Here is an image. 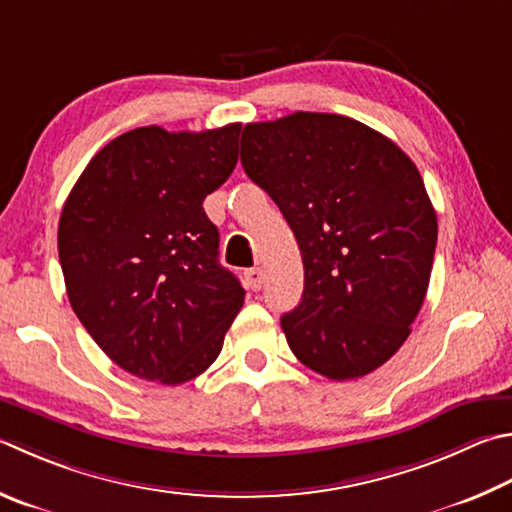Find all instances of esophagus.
I'll return each mask as SVG.
<instances>
[{"label": "esophagus", "mask_w": 512, "mask_h": 512, "mask_svg": "<svg viewBox=\"0 0 512 512\" xmlns=\"http://www.w3.org/2000/svg\"><path fill=\"white\" fill-rule=\"evenodd\" d=\"M244 280H246V286L250 288V291H259L262 288V282H264V275L259 268H248V271L244 273Z\"/></svg>", "instance_id": "1"}]
</instances>
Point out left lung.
<instances>
[{
  "mask_svg": "<svg viewBox=\"0 0 512 512\" xmlns=\"http://www.w3.org/2000/svg\"><path fill=\"white\" fill-rule=\"evenodd\" d=\"M241 165L302 253V300L282 315L295 358L331 380L385 365L421 311L439 232L410 156L353 118L295 111L246 125Z\"/></svg>",
  "mask_w": 512,
  "mask_h": 512,
  "instance_id": "1",
  "label": "left lung"
}]
</instances>
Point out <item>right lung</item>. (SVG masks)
<instances>
[{
    "label": "right lung",
    "instance_id": "1",
    "mask_svg": "<svg viewBox=\"0 0 512 512\" xmlns=\"http://www.w3.org/2000/svg\"><path fill=\"white\" fill-rule=\"evenodd\" d=\"M239 132L132 129L89 161L64 203L58 253L71 309L138 378L181 385L203 374L244 306L203 210L235 170Z\"/></svg>",
    "mask_w": 512,
    "mask_h": 512
}]
</instances>
